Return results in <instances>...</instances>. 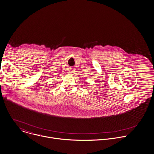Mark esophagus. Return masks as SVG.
<instances>
[{
    "label": "esophagus",
    "mask_w": 154,
    "mask_h": 154,
    "mask_svg": "<svg viewBox=\"0 0 154 154\" xmlns=\"http://www.w3.org/2000/svg\"><path fill=\"white\" fill-rule=\"evenodd\" d=\"M70 73H72V72H70Z\"/></svg>",
    "instance_id": "34e87169"
}]
</instances>
